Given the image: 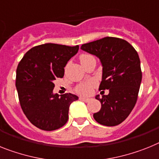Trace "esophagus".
Here are the masks:
<instances>
[{
  "label": "esophagus",
  "instance_id": "obj_1",
  "mask_svg": "<svg viewBox=\"0 0 159 159\" xmlns=\"http://www.w3.org/2000/svg\"><path fill=\"white\" fill-rule=\"evenodd\" d=\"M80 100H82V101H84V102H89L90 101V98H85V97H80Z\"/></svg>",
  "mask_w": 159,
  "mask_h": 159
}]
</instances>
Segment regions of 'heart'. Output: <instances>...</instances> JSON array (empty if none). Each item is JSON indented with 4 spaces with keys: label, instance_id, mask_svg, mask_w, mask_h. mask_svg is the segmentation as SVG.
<instances>
[{
    "label": "heart",
    "instance_id": "obj_1",
    "mask_svg": "<svg viewBox=\"0 0 159 159\" xmlns=\"http://www.w3.org/2000/svg\"><path fill=\"white\" fill-rule=\"evenodd\" d=\"M92 56L87 54H83L80 57V61L81 63L83 64L89 59L92 58ZM97 85V82L94 80H88L86 82H83L82 83L78 84L75 88V90L77 93L82 95H89L91 94L93 88Z\"/></svg>",
    "mask_w": 159,
    "mask_h": 159
}]
</instances>
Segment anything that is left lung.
Wrapping results in <instances>:
<instances>
[{"mask_svg": "<svg viewBox=\"0 0 159 159\" xmlns=\"http://www.w3.org/2000/svg\"><path fill=\"white\" fill-rule=\"evenodd\" d=\"M81 49L94 55L102 66L99 90H109L107 95H96L101 102L94 120L105 126H116L131 113L137 100L142 73L137 51L129 42L105 37L82 44Z\"/></svg>", "mask_w": 159, "mask_h": 159, "instance_id": "left-lung-1", "label": "left lung"}]
</instances>
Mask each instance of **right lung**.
<instances>
[{
    "label": "right lung",
    "mask_w": 159,
    "mask_h": 159,
    "mask_svg": "<svg viewBox=\"0 0 159 159\" xmlns=\"http://www.w3.org/2000/svg\"><path fill=\"white\" fill-rule=\"evenodd\" d=\"M78 49V45H39L28 51L18 64L15 85L20 105L35 127L53 131L67 123L69 106L78 97L53 94L54 81L64 77V68Z\"/></svg>",
    "instance_id": "1"
}]
</instances>
